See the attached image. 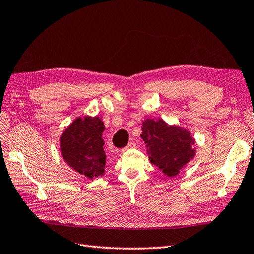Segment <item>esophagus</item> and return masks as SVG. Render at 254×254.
Masks as SVG:
<instances>
[{"label": "esophagus", "instance_id": "34e87169", "mask_svg": "<svg viewBox=\"0 0 254 254\" xmlns=\"http://www.w3.org/2000/svg\"><path fill=\"white\" fill-rule=\"evenodd\" d=\"M137 146V144L134 143V142H129L128 144H127V146H125V148L124 149H122V152H126V151H128V150H131V149H134Z\"/></svg>", "mask_w": 254, "mask_h": 254}]
</instances>
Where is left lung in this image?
Segmentation results:
<instances>
[{"instance_id": "1", "label": "left lung", "mask_w": 254, "mask_h": 254, "mask_svg": "<svg viewBox=\"0 0 254 254\" xmlns=\"http://www.w3.org/2000/svg\"><path fill=\"white\" fill-rule=\"evenodd\" d=\"M141 129L140 137L148 148L150 162L166 176H176L195 156V139L188 129L170 125L162 118H146Z\"/></svg>"}]
</instances>
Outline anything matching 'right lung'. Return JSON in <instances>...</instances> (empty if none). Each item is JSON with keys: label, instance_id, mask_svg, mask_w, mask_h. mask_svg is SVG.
Masks as SVG:
<instances>
[{"label": "right lung", "instance_id": "obj_1", "mask_svg": "<svg viewBox=\"0 0 254 254\" xmlns=\"http://www.w3.org/2000/svg\"><path fill=\"white\" fill-rule=\"evenodd\" d=\"M104 129L100 116H79L60 137V151L66 164L89 179L105 174Z\"/></svg>", "mask_w": 254, "mask_h": 254}]
</instances>
